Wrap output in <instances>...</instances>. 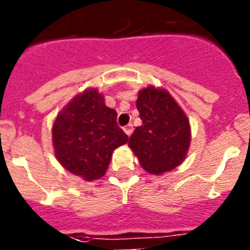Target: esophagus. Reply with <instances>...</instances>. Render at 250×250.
I'll return each mask as SVG.
<instances>
[{
  "mask_svg": "<svg viewBox=\"0 0 250 250\" xmlns=\"http://www.w3.org/2000/svg\"><path fill=\"white\" fill-rule=\"evenodd\" d=\"M132 130H134V127H132L131 124H129V125H126V126L124 127V131H125V134H126L127 136H130L132 134Z\"/></svg>",
  "mask_w": 250,
  "mask_h": 250,
  "instance_id": "esophagus-1",
  "label": "esophagus"
}]
</instances>
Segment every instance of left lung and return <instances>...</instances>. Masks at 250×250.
Segmentation results:
<instances>
[{
	"label": "left lung",
	"instance_id": "obj_1",
	"mask_svg": "<svg viewBox=\"0 0 250 250\" xmlns=\"http://www.w3.org/2000/svg\"><path fill=\"white\" fill-rule=\"evenodd\" d=\"M136 107L143 121L130 136L129 146L147 173L163 174L184 161L190 145V125L173 96L149 86L139 91Z\"/></svg>",
	"mask_w": 250,
	"mask_h": 250
}]
</instances>
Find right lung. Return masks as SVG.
I'll return each mask as SVG.
<instances>
[{
  "label": "right lung",
  "instance_id": "1",
  "mask_svg": "<svg viewBox=\"0 0 250 250\" xmlns=\"http://www.w3.org/2000/svg\"><path fill=\"white\" fill-rule=\"evenodd\" d=\"M116 116L96 89L76 95L52 125V143L60 164L87 182L105 175L112 151L129 140Z\"/></svg>",
  "mask_w": 250,
  "mask_h": 250
}]
</instances>
